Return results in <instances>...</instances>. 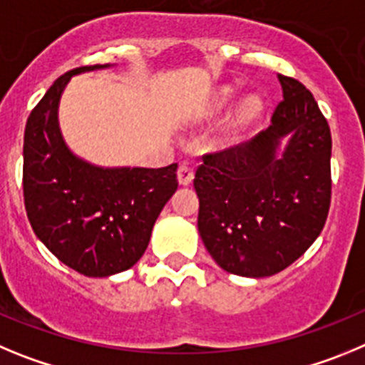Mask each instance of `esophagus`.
<instances>
[{
    "instance_id": "obj_1",
    "label": "esophagus",
    "mask_w": 365,
    "mask_h": 365,
    "mask_svg": "<svg viewBox=\"0 0 365 365\" xmlns=\"http://www.w3.org/2000/svg\"><path fill=\"white\" fill-rule=\"evenodd\" d=\"M192 178H195V170L190 169L187 163H182V165L178 167V182L180 185H189L190 182H192Z\"/></svg>"
}]
</instances>
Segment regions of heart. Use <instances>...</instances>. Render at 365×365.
I'll use <instances>...</instances> for the list:
<instances>
[{"label": "heart", "mask_w": 365, "mask_h": 365, "mask_svg": "<svg viewBox=\"0 0 365 365\" xmlns=\"http://www.w3.org/2000/svg\"><path fill=\"white\" fill-rule=\"evenodd\" d=\"M232 98V91H229V88H225V91H222L220 93V103L225 105L229 103ZM260 113V103L256 100H247L242 103V107L238 109V118L240 120H252V118L256 116V114Z\"/></svg>", "instance_id": "1"}]
</instances>
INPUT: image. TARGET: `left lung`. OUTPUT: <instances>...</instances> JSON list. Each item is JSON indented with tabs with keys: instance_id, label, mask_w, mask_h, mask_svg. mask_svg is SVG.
Returning a JSON list of instances; mask_svg holds the SVG:
<instances>
[{
	"instance_id": "8db88e82",
	"label": "left lung",
	"mask_w": 365,
	"mask_h": 365,
	"mask_svg": "<svg viewBox=\"0 0 365 365\" xmlns=\"http://www.w3.org/2000/svg\"><path fill=\"white\" fill-rule=\"evenodd\" d=\"M284 100L251 142L203 156L198 231L223 271L265 278L298 260L331 203V130L313 94L278 74Z\"/></svg>"
}]
</instances>
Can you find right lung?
<instances>
[{"mask_svg": "<svg viewBox=\"0 0 365 365\" xmlns=\"http://www.w3.org/2000/svg\"><path fill=\"white\" fill-rule=\"evenodd\" d=\"M114 65L80 67L51 85L31 113L23 138V196L36 236L85 277L133 267L154 222L178 189L176 163L160 169L101 167L71 150L60 129V100L72 76Z\"/></svg>", "mask_w": 365, "mask_h": 365, "instance_id": "add662e5", "label": "right lung"}]
</instances>
